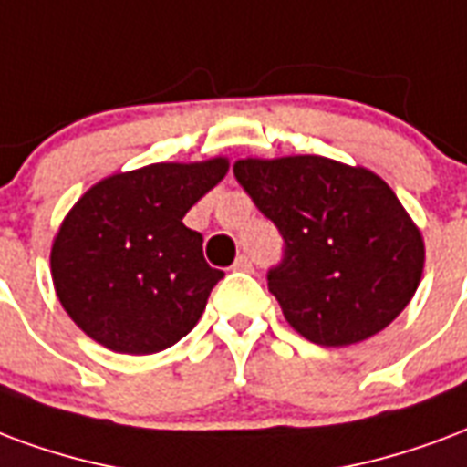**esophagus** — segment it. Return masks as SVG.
<instances>
[{
	"mask_svg": "<svg viewBox=\"0 0 467 467\" xmlns=\"http://www.w3.org/2000/svg\"><path fill=\"white\" fill-rule=\"evenodd\" d=\"M233 269H237V272H252V260L247 254H240V257L234 260Z\"/></svg>",
	"mask_w": 467,
	"mask_h": 467,
	"instance_id": "34e87169",
	"label": "esophagus"
}]
</instances>
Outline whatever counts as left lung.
<instances>
[{
  "label": "left lung",
  "instance_id": "8db88e82",
  "mask_svg": "<svg viewBox=\"0 0 467 467\" xmlns=\"http://www.w3.org/2000/svg\"><path fill=\"white\" fill-rule=\"evenodd\" d=\"M282 234L267 286L304 339L347 347L399 317L423 272V240L386 182L321 155L234 163Z\"/></svg>",
  "mask_w": 467,
  "mask_h": 467
}]
</instances>
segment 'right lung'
Returning a JSON list of instances; mask_svg holds the SVG:
<instances>
[{
    "label": "right lung",
    "instance_id": "obj_1",
    "mask_svg": "<svg viewBox=\"0 0 467 467\" xmlns=\"http://www.w3.org/2000/svg\"><path fill=\"white\" fill-rule=\"evenodd\" d=\"M227 172V161L153 163L110 175L78 200L51 247L68 317L103 347L155 354L181 341L224 277L182 217Z\"/></svg>",
    "mask_w": 467,
    "mask_h": 467
}]
</instances>
